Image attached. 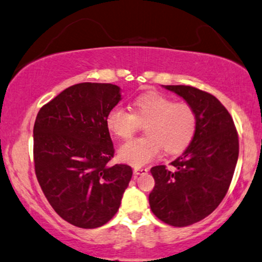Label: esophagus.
<instances>
[{
    "instance_id": "obj_1",
    "label": "esophagus",
    "mask_w": 262,
    "mask_h": 262,
    "mask_svg": "<svg viewBox=\"0 0 262 262\" xmlns=\"http://www.w3.org/2000/svg\"><path fill=\"white\" fill-rule=\"evenodd\" d=\"M134 172H135L136 176L144 174V173H147L148 172V168L147 167H142V166H136L134 168Z\"/></svg>"
}]
</instances>
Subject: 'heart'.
<instances>
[{"mask_svg": "<svg viewBox=\"0 0 262 262\" xmlns=\"http://www.w3.org/2000/svg\"><path fill=\"white\" fill-rule=\"evenodd\" d=\"M108 131L127 139L145 124L146 137L131 139L120 145L122 162L142 166L157 158L163 147L170 155L183 152L192 143L198 128V116L190 103L176 102L157 92L137 97L132 112L120 106L112 107L105 119Z\"/></svg>", "mask_w": 262, "mask_h": 262, "instance_id": "obj_1", "label": "heart"}]
</instances>
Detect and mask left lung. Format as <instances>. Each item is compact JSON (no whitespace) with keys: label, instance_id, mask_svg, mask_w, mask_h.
<instances>
[{"label":"left lung","instance_id":"obj_1","mask_svg":"<svg viewBox=\"0 0 262 262\" xmlns=\"http://www.w3.org/2000/svg\"><path fill=\"white\" fill-rule=\"evenodd\" d=\"M194 107L198 128L171 168H151L155 187L148 195L157 218L184 227L206 218L219 206L231 185L239 156L234 122L214 96L188 85H165Z\"/></svg>","mask_w":262,"mask_h":262}]
</instances>
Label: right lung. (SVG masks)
Returning a JSON list of instances; mask_svg holds the SVG:
<instances>
[{
    "instance_id": "add662e5",
    "label": "right lung",
    "mask_w": 262,
    "mask_h": 262,
    "mask_svg": "<svg viewBox=\"0 0 262 262\" xmlns=\"http://www.w3.org/2000/svg\"><path fill=\"white\" fill-rule=\"evenodd\" d=\"M120 100L110 83H79L41 107L34 125L35 173L55 212L80 228L103 226L132 177L115 154L105 119Z\"/></svg>"
}]
</instances>
